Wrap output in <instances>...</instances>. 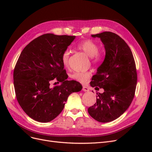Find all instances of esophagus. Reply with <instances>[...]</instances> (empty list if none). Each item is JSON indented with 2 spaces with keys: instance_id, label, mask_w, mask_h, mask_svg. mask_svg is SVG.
Here are the masks:
<instances>
[{
  "instance_id": "obj_1",
  "label": "esophagus",
  "mask_w": 152,
  "mask_h": 152,
  "mask_svg": "<svg viewBox=\"0 0 152 152\" xmlns=\"http://www.w3.org/2000/svg\"><path fill=\"white\" fill-rule=\"evenodd\" d=\"M82 90H83V91H84V92H86V91H89V89L87 86H82Z\"/></svg>"
}]
</instances>
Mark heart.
Here are the masks:
<instances>
[{"label":"heart","instance_id":"heart-1","mask_svg":"<svg viewBox=\"0 0 152 152\" xmlns=\"http://www.w3.org/2000/svg\"><path fill=\"white\" fill-rule=\"evenodd\" d=\"M77 48L83 51L91 57L92 61L94 63L102 62L104 59V54L99 51V45L97 43L91 40H84L77 44ZM70 51L68 49H65L61 54V61L65 66H68ZM89 72H77L71 75V79L80 83L85 84L91 77Z\"/></svg>","mask_w":152,"mask_h":152}]
</instances>
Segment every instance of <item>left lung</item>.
I'll use <instances>...</instances> for the list:
<instances>
[{"mask_svg": "<svg viewBox=\"0 0 152 152\" xmlns=\"http://www.w3.org/2000/svg\"><path fill=\"white\" fill-rule=\"evenodd\" d=\"M91 36L102 40L106 55L90 84L96 89L103 88L104 91L96 93V103L88 108V113L99 122H109L125 112L134 98L136 63L130 48L116 34L104 31Z\"/></svg>", "mask_w": 152, "mask_h": 152, "instance_id": "1", "label": "left lung"}]
</instances>
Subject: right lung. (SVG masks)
<instances>
[{
	"label": "right lung",
	"mask_w": 152,
	"mask_h": 152,
	"mask_svg": "<svg viewBox=\"0 0 152 152\" xmlns=\"http://www.w3.org/2000/svg\"><path fill=\"white\" fill-rule=\"evenodd\" d=\"M75 38L44 34L31 41L20 55L13 73L16 99L23 111L36 121H53L62 112L69 95L82 89L79 82L66 80L61 58ZM53 80L62 84L51 88Z\"/></svg>",
	"instance_id": "obj_1"
}]
</instances>
